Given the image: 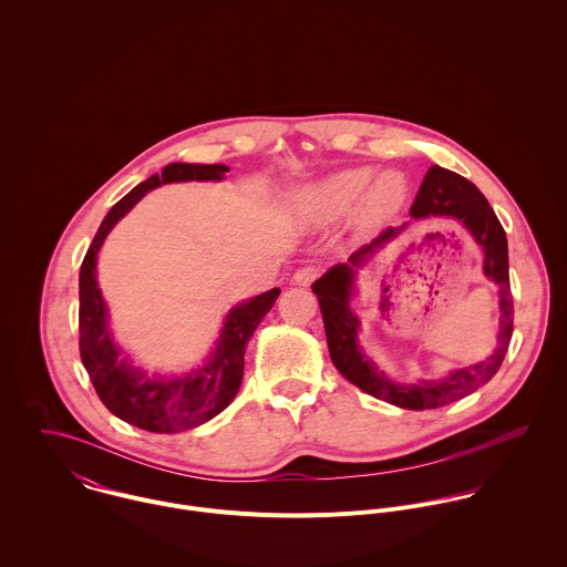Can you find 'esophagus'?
Instances as JSON below:
<instances>
[{"instance_id":"34e87169","label":"esophagus","mask_w":567,"mask_h":567,"mask_svg":"<svg viewBox=\"0 0 567 567\" xmlns=\"http://www.w3.org/2000/svg\"><path fill=\"white\" fill-rule=\"evenodd\" d=\"M319 272H321V270H319L317 266H306V268L297 270L292 279H295V284H297V286H310V284L319 277Z\"/></svg>"}]
</instances>
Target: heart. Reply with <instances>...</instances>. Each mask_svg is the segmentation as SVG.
I'll use <instances>...</instances> for the list:
<instances>
[{"label":"heart","instance_id":"heart-1","mask_svg":"<svg viewBox=\"0 0 567 567\" xmlns=\"http://www.w3.org/2000/svg\"><path fill=\"white\" fill-rule=\"evenodd\" d=\"M405 196L408 181L404 174L382 172L375 176L371 167H349L315 183L303 194V205L319 220H336L360 202V223L373 227L398 214Z\"/></svg>","mask_w":567,"mask_h":567}]
</instances>
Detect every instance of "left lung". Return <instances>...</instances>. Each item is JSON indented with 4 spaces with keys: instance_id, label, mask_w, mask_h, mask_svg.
I'll list each match as a JSON object with an SVG mask.
<instances>
[{
    "instance_id": "obj_1",
    "label": "left lung",
    "mask_w": 567,
    "mask_h": 567,
    "mask_svg": "<svg viewBox=\"0 0 567 567\" xmlns=\"http://www.w3.org/2000/svg\"><path fill=\"white\" fill-rule=\"evenodd\" d=\"M410 216L414 220L421 218H454L458 220L474 240L485 250V275L499 286V336L497 349L485 362H478L467 369H456L439 382H416V384H398L389 380L378 367L360 351L358 329L360 321L351 312L349 301L353 295V277L355 268H360L367 257H371L378 248L398 238L405 229L389 227L371 244H364L355 252H351L349 264H338L329 268L321 279L315 281L312 292L319 297L321 315H323L327 347L333 367L358 389L364 393L384 400L389 404L400 405L405 410H425L439 405L452 404L476 389L486 384L499 369L511 333H513V297L508 281V244L506 234L486 203L483 192L467 178L456 172H450L441 165H432L419 187V194L410 207Z\"/></svg>"
}]
</instances>
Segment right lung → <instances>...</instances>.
<instances>
[{
	"label": "right lung",
	"instance_id": "right-lung-1",
	"mask_svg": "<svg viewBox=\"0 0 567 567\" xmlns=\"http://www.w3.org/2000/svg\"><path fill=\"white\" fill-rule=\"evenodd\" d=\"M229 172L227 165H198V163H169L159 174H153L135 189H131L113 209L104 216L93 243L89 246L81 266V360L91 378V384L117 419L137 425L148 432L172 434L192 430L234 402L240 391L244 373V351L259 321L268 315L279 297V288H272L246 303L236 306L227 319L216 342L212 358L196 371L181 378L148 375L135 367L122 349L115 344L106 303L95 279L97 250L109 231L124 218L144 194L163 183L176 181H220Z\"/></svg>",
	"mask_w": 567,
	"mask_h": 567
}]
</instances>
